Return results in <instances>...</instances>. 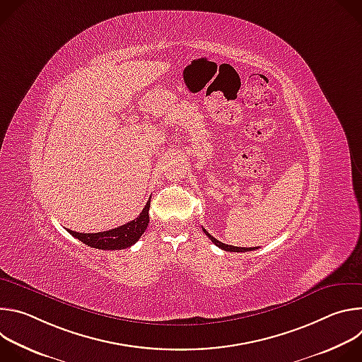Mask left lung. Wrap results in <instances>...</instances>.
<instances>
[{
	"instance_id": "1",
	"label": "left lung",
	"mask_w": 362,
	"mask_h": 362,
	"mask_svg": "<svg viewBox=\"0 0 362 362\" xmlns=\"http://www.w3.org/2000/svg\"><path fill=\"white\" fill-rule=\"evenodd\" d=\"M203 232L208 235V238L218 246V247H221V249H223V250H228V252H247V250H255L256 247H238V246H232V245H226V243H222V242H219L218 239H215L209 232H206L204 229H203Z\"/></svg>"
}]
</instances>
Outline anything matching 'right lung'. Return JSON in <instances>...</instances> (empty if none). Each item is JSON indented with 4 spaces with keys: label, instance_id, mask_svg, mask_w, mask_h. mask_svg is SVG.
<instances>
[{
    "label": "right lung",
    "instance_id": "obj_1",
    "mask_svg": "<svg viewBox=\"0 0 362 362\" xmlns=\"http://www.w3.org/2000/svg\"><path fill=\"white\" fill-rule=\"evenodd\" d=\"M148 209H150V199L146 203L141 214L126 225H122L119 228L105 230V232H97V233H80L69 229V233L76 239L81 240L83 243L95 249H103V250L126 249L134 245L147 229Z\"/></svg>",
    "mask_w": 362,
    "mask_h": 362
}]
</instances>
